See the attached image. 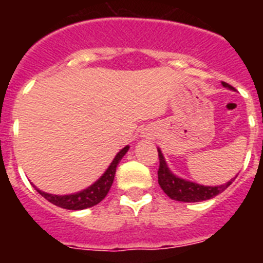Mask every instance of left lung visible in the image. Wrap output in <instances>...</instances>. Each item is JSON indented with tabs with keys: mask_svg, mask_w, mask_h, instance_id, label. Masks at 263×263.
I'll list each match as a JSON object with an SVG mask.
<instances>
[{
	"mask_svg": "<svg viewBox=\"0 0 263 263\" xmlns=\"http://www.w3.org/2000/svg\"><path fill=\"white\" fill-rule=\"evenodd\" d=\"M222 87L234 89L232 85L227 84L224 81H222ZM158 157H159L158 183H159L160 188L164 191V194L173 200L183 201V203H199V201L208 200V199H212V197L217 196L218 194H221L234 182L233 178L225 184L215 185V187L197 184L195 182H190V180L176 176L167 166L166 159H164L159 147H158Z\"/></svg>",
	"mask_w": 263,
	"mask_h": 263,
	"instance_id": "1",
	"label": "left lung"
}]
</instances>
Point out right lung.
I'll use <instances>...</instances> for the list:
<instances>
[{"mask_svg": "<svg viewBox=\"0 0 263 263\" xmlns=\"http://www.w3.org/2000/svg\"><path fill=\"white\" fill-rule=\"evenodd\" d=\"M127 150H129V146H125L121 152H118L117 155L115 157V159L111 160V163L109 164V167L106 168L105 173L100 176L93 184H90L89 187L83 190V191H79L76 192V194L71 195H52L47 194V192H43L42 190L36 188L35 185H34V188L38 191V194H41L42 196L45 197L46 200L52 203L53 205L64 208V210L81 211L85 210V208H90V206L99 204L100 201L103 200L104 197L108 195L109 190H110L111 184H113V180H115V174L116 168H117V164L120 163V160L124 158V155L126 154Z\"/></svg>", "mask_w": 263, "mask_h": 263, "instance_id": "right-lung-1", "label": "right lung"}]
</instances>
